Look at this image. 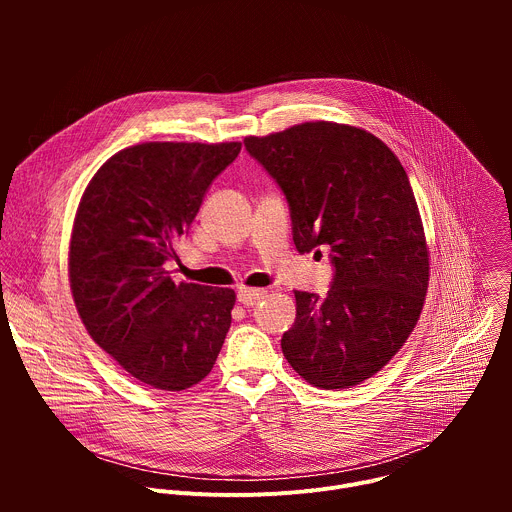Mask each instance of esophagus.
<instances>
[{
  "label": "esophagus",
  "mask_w": 512,
  "mask_h": 512,
  "mask_svg": "<svg viewBox=\"0 0 512 512\" xmlns=\"http://www.w3.org/2000/svg\"><path fill=\"white\" fill-rule=\"evenodd\" d=\"M263 298H265V291L263 289H251V287H239L237 289V300L243 306H255Z\"/></svg>",
  "instance_id": "1"
}]
</instances>
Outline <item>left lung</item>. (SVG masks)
<instances>
[{
  "instance_id": "obj_1",
  "label": "left lung",
  "mask_w": 512,
  "mask_h": 512,
  "mask_svg": "<svg viewBox=\"0 0 512 512\" xmlns=\"http://www.w3.org/2000/svg\"><path fill=\"white\" fill-rule=\"evenodd\" d=\"M245 150L285 194L296 249L330 247L328 294L296 291L283 356L314 387H354L397 354L425 302L429 257L409 178L379 137L328 121L245 137Z\"/></svg>"
}]
</instances>
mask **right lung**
I'll use <instances>...</instances> for the list:
<instances>
[{
	"mask_svg": "<svg viewBox=\"0 0 512 512\" xmlns=\"http://www.w3.org/2000/svg\"><path fill=\"white\" fill-rule=\"evenodd\" d=\"M241 143L150 141L117 152L89 182L68 273L91 338L137 381L184 391L214 367L235 291L172 281L168 263Z\"/></svg>",
	"mask_w": 512,
	"mask_h": 512,
	"instance_id": "obj_1",
	"label": "right lung"
}]
</instances>
